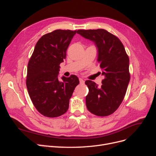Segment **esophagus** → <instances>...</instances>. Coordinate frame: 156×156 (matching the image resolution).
<instances>
[{
    "label": "esophagus",
    "instance_id": "1",
    "mask_svg": "<svg viewBox=\"0 0 156 156\" xmlns=\"http://www.w3.org/2000/svg\"><path fill=\"white\" fill-rule=\"evenodd\" d=\"M79 82H80V84H82L84 83V81L83 78H79Z\"/></svg>",
    "mask_w": 156,
    "mask_h": 156
}]
</instances>
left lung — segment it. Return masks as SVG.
<instances>
[{
	"label": "left lung",
	"mask_w": 156,
	"mask_h": 156,
	"mask_svg": "<svg viewBox=\"0 0 156 156\" xmlns=\"http://www.w3.org/2000/svg\"><path fill=\"white\" fill-rule=\"evenodd\" d=\"M77 33L95 44L97 60L105 77L100 87L90 80L85 81L89 89L87 107L95 115H110L120 105L126 93L130 80L129 57L120 40L104 29L79 30Z\"/></svg>",
	"instance_id": "obj_1"
}]
</instances>
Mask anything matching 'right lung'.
Returning a JSON list of instances; mask_svg holds the SVG:
<instances>
[{
    "instance_id": "obj_1",
    "label": "right lung",
    "mask_w": 156,
    "mask_h": 156,
    "mask_svg": "<svg viewBox=\"0 0 156 156\" xmlns=\"http://www.w3.org/2000/svg\"><path fill=\"white\" fill-rule=\"evenodd\" d=\"M77 30H56L37 41L27 68V87L31 100L40 113L49 118L64 115L79 81L75 75L58 80L60 64Z\"/></svg>"
}]
</instances>
